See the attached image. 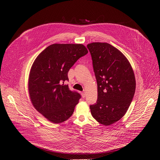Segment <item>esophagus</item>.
I'll use <instances>...</instances> for the list:
<instances>
[{"mask_svg": "<svg viewBox=\"0 0 160 160\" xmlns=\"http://www.w3.org/2000/svg\"><path fill=\"white\" fill-rule=\"evenodd\" d=\"M82 98H84L85 97V92H82Z\"/></svg>", "mask_w": 160, "mask_h": 160, "instance_id": "34e87169", "label": "esophagus"}]
</instances>
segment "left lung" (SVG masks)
Listing matches in <instances>:
<instances>
[{
	"label": "left lung",
	"instance_id": "left-lung-1",
	"mask_svg": "<svg viewBox=\"0 0 160 160\" xmlns=\"http://www.w3.org/2000/svg\"><path fill=\"white\" fill-rule=\"evenodd\" d=\"M98 83V100L90 105L93 118L108 126L120 120L133 98L136 82L132 66L124 54L105 42L87 45Z\"/></svg>",
	"mask_w": 160,
	"mask_h": 160
}]
</instances>
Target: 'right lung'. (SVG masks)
Listing matches in <instances>:
<instances>
[{"label":"right lung","instance_id":"obj_1","mask_svg":"<svg viewBox=\"0 0 160 160\" xmlns=\"http://www.w3.org/2000/svg\"><path fill=\"white\" fill-rule=\"evenodd\" d=\"M88 53L81 43H54L35 59L29 74L28 92L36 110L53 123H61L73 113L81 96L64 82L75 62Z\"/></svg>","mask_w":160,"mask_h":160}]
</instances>
